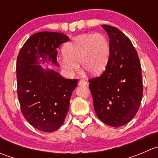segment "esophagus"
<instances>
[{"instance_id": "esophagus-1", "label": "esophagus", "mask_w": 158, "mask_h": 158, "mask_svg": "<svg viewBox=\"0 0 158 158\" xmlns=\"http://www.w3.org/2000/svg\"><path fill=\"white\" fill-rule=\"evenodd\" d=\"M87 84H88L87 81L84 80V79H81V80L79 82V85H87Z\"/></svg>"}]
</instances>
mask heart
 Here are the masks:
<instances>
[{
  "instance_id": "1",
  "label": "heart",
  "mask_w": 158,
  "mask_h": 158,
  "mask_svg": "<svg viewBox=\"0 0 158 158\" xmlns=\"http://www.w3.org/2000/svg\"><path fill=\"white\" fill-rule=\"evenodd\" d=\"M65 55L59 63L69 73L77 72L81 63L84 71L91 75L98 74L106 69L110 56V44L102 33H89L75 37L66 44Z\"/></svg>"
}]
</instances>
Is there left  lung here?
Returning <instances> with one entry per match:
<instances>
[{
  "label": "left lung",
  "mask_w": 158,
  "mask_h": 158,
  "mask_svg": "<svg viewBox=\"0 0 158 158\" xmlns=\"http://www.w3.org/2000/svg\"><path fill=\"white\" fill-rule=\"evenodd\" d=\"M102 27L109 37V60L101 76L89 79V89L98 118L119 127L128 123L139 109L143 95L141 63L136 49L121 30L109 25Z\"/></svg>",
  "instance_id": "obj_1"
}]
</instances>
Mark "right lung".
I'll use <instances>...</instances> for the list:
<instances>
[{"label": "right lung", "instance_id": "add662e5", "mask_svg": "<svg viewBox=\"0 0 158 158\" xmlns=\"http://www.w3.org/2000/svg\"><path fill=\"white\" fill-rule=\"evenodd\" d=\"M69 40L61 33H36L25 42L17 56L20 109L26 120L41 131H54L64 123L70 97L79 81L65 79L54 70L36 64L47 62L58 66L56 49Z\"/></svg>", "mask_w": 158, "mask_h": 158}]
</instances>
